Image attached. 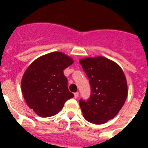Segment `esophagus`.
Listing matches in <instances>:
<instances>
[{"instance_id":"obj_1","label":"esophagus","mask_w":148,"mask_h":148,"mask_svg":"<svg viewBox=\"0 0 148 148\" xmlns=\"http://www.w3.org/2000/svg\"><path fill=\"white\" fill-rule=\"evenodd\" d=\"M79 96V93L78 92H76L74 93V98H77Z\"/></svg>"}]
</instances>
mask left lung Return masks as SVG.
I'll use <instances>...</instances> for the list:
<instances>
[{"label": "left lung", "mask_w": 148, "mask_h": 148, "mask_svg": "<svg viewBox=\"0 0 148 148\" xmlns=\"http://www.w3.org/2000/svg\"><path fill=\"white\" fill-rule=\"evenodd\" d=\"M89 78L91 94L85 101L80 100L84 117L95 124H102L118 114L127 97V84L121 67L104 57L80 60Z\"/></svg>", "instance_id": "obj_1"}]
</instances>
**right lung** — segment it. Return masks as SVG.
<instances>
[{
	"label": "right lung",
	"mask_w": 148,
	"mask_h": 148,
	"mask_svg": "<svg viewBox=\"0 0 148 148\" xmlns=\"http://www.w3.org/2000/svg\"><path fill=\"white\" fill-rule=\"evenodd\" d=\"M74 63L62 52H51L34 60L24 72L21 91L29 108L40 117L57 114L74 95L67 88L64 70Z\"/></svg>",
	"instance_id": "obj_1"
}]
</instances>
